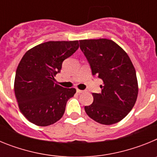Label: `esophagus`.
I'll list each match as a JSON object with an SVG mask.
<instances>
[{"instance_id": "1", "label": "esophagus", "mask_w": 157, "mask_h": 157, "mask_svg": "<svg viewBox=\"0 0 157 157\" xmlns=\"http://www.w3.org/2000/svg\"><path fill=\"white\" fill-rule=\"evenodd\" d=\"M76 91H77V93H78V94H82V93H84V92H85V90H76Z\"/></svg>"}]
</instances>
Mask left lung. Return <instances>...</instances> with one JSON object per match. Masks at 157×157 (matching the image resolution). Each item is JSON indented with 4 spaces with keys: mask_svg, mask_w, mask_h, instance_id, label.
<instances>
[{
    "mask_svg": "<svg viewBox=\"0 0 157 157\" xmlns=\"http://www.w3.org/2000/svg\"><path fill=\"white\" fill-rule=\"evenodd\" d=\"M80 48L90 65L93 75L103 81L101 93L92 94L94 102L85 106L94 121L112 125L121 121L138 98L136 71L127 52L106 38L80 40Z\"/></svg>",
    "mask_w": 157,
    "mask_h": 157,
    "instance_id": "left-lung-1",
    "label": "left lung"
}]
</instances>
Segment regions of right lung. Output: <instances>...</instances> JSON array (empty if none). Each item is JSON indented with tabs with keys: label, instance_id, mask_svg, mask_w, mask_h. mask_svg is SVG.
I'll use <instances>...</instances> for the list:
<instances>
[{
	"label": "right lung",
	"instance_id": "1",
	"mask_svg": "<svg viewBox=\"0 0 157 157\" xmlns=\"http://www.w3.org/2000/svg\"><path fill=\"white\" fill-rule=\"evenodd\" d=\"M78 46V41H50L24 54L16 69L14 90L19 110L30 123L46 127L61 119L76 90L60 86L54 77Z\"/></svg>",
	"mask_w": 157,
	"mask_h": 157
}]
</instances>
